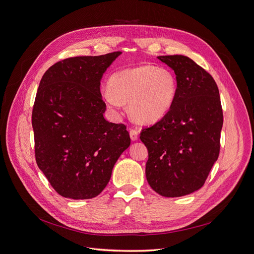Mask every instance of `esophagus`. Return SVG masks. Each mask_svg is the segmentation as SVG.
<instances>
[{
    "mask_svg": "<svg viewBox=\"0 0 254 254\" xmlns=\"http://www.w3.org/2000/svg\"><path fill=\"white\" fill-rule=\"evenodd\" d=\"M129 133H130V137L132 140L138 139V130L137 129H130Z\"/></svg>",
    "mask_w": 254,
    "mask_h": 254,
    "instance_id": "1",
    "label": "esophagus"
}]
</instances>
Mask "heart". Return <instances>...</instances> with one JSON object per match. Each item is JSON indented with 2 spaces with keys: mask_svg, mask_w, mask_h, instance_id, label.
Returning <instances> with one entry per match:
<instances>
[{
  "mask_svg": "<svg viewBox=\"0 0 254 254\" xmlns=\"http://www.w3.org/2000/svg\"><path fill=\"white\" fill-rule=\"evenodd\" d=\"M177 79L171 70L142 65L116 72L102 92L105 103L117 108L129 103V112L141 124H154L164 118L174 105Z\"/></svg>",
  "mask_w": 254,
  "mask_h": 254,
  "instance_id": "obj_1",
  "label": "heart"
}]
</instances>
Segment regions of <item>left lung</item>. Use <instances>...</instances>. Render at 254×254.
Listing matches in <instances>:
<instances>
[{
  "mask_svg": "<svg viewBox=\"0 0 254 254\" xmlns=\"http://www.w3.org/2000/svg\"><path fill=\"white\" fill-rule=\"evenodd\" d=\"M176 74L177 96L168 114L140 132L149 152V185L165 197L201 188L220 151L223 114L218 87L208 72L188 57L160 56Z\"/></svg>",
  "mask_w": 254,
  "mask_h": 254,
  "instance_id": "8db88e82",
  "label": "left lung"
}]
</instances>
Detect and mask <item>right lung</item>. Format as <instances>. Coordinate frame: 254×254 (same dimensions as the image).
Segmentation results:
<instances>
[{
  "instance_id": "obj_1",
  "label": "right lung",
  "mask_w": 254,
  "mask_h": 254,
  "mask_svg": "<svg viewBox=\"0 0 254 254\" xmlns=\"http://www.w3.org/2000/svg\"><path fill=\"white\" fill-rule=\"evenodd\" d=\"M121 54L68 58L40 80L32 113L36 162L64 197L100 194L130 146L126 126L104 119L100 93L103 73Z\"/></svg>"
}]
</instances>
